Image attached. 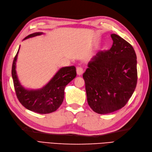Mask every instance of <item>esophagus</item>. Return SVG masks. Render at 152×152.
<instances>
[{"mask_svg": "<svg viewBox=\"0 0 152 152\" xmlns=\"http://www.w3.org/2000/svg\"><path fill=\"white\" fill-rule=\"evenodd\" d=\"M76 72H77V74H78V75H82V74L83 72V68L81 67V66H78V67L76 69Z\"/></svg>", "mask_w": 152, "mask_h": 152, "instance_id": "34e87169", "label": "esophagus"}]
</instances>
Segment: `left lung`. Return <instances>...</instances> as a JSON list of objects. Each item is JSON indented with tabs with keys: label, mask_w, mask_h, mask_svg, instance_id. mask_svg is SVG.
Wrapping results in <instances>:
<instances>
[{
	"label": "left lung",
	"mask_w": 152,
	"mask_h": 152,
	"mask_svg": "<svg viewBox=\"0 0 152 152\" xmlns=\"http://www.w3.org/2000/svg\"><path fill=\"white\" fill-rule=\"evenodd\" d=\"M110 50L99 51L83 74L87 100L95 112L107 114L123 108L137 83V56L133 47L112 34Z\"/></svg>",
	"instance_id": "left-lung-1"
}]
</instances>
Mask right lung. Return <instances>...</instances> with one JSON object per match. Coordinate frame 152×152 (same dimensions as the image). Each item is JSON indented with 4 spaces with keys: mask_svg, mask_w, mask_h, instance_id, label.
Instances as JSON below:
<instances>
[{
    "mask_svg": "<svg viewBox=\"0 0 152 152\" xmlns=\"http://www.w3.org/2000/svg\"><path fill=\"white\" fill-rule=\"evenodd\" d=\"M42 33H34L25 38L40 35ZM19 50L13 61L12 76L16 96L25 108L38 114H50L56 111L64 99V88L76 76L74 66L61 68L48 84L40 90H27L19 83L15 72V63Z\"/></svg>",
    "mask_w": 152,
    "mask_h": 152,
    "instance_id": "obj_1",
    "label": "right lung"
}]
</instances>
